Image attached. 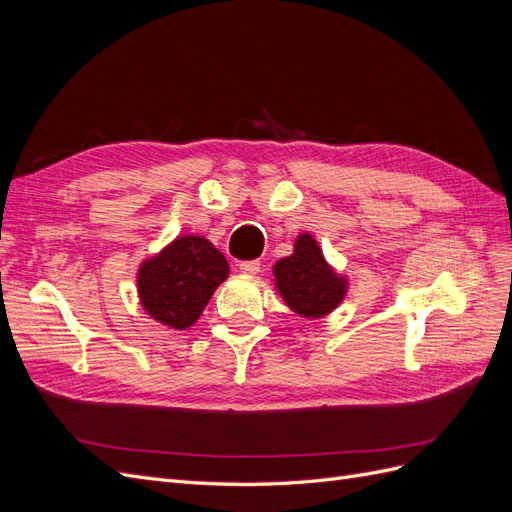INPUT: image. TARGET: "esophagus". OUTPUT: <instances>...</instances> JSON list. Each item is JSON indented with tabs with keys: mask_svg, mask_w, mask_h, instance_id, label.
I'll return each mask as SVG.
<instances>
[{
	"mask_svg": "<svg viewBox=\"0 0 512 512\" xmlns=\"http://www.w3.org/2000/svg\"><path fill=\"white\" fill-rule=\"evenodd\" d=\"M260 260H243L239 262V271L245 275H258L260 273Z\"/></svg>",
	"mask_w": 512,
	"mask_h": 512,
	"instance_id": "34e87169",
	"label": "esophagus"
}]
</instances>
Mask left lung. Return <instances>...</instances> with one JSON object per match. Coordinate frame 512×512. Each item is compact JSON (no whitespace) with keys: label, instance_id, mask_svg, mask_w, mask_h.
<instances>
[{"label":"left lung","instance_id":"1","mask_svg":"<svg viewBox=\"0 0 512 512\" xmlns=\"http://www.w3.org/2000/svg\"><path fill=\"white\" fill-rule=\"evenodd\" d=\"M275 286L294 312L305 318L327 316L344 299L346 282L322 256L316 239L299 235L294 254L275 262Z\"/></svg>","mask_w":512,"mask_h":512}]
</instances>
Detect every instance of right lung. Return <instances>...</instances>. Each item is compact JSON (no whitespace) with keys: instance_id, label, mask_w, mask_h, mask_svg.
I'll list each match as a JSON object with an SVG mask.
<instances>
[{"instance_id":"right-lung-1","label":"right lung","mask_w":512,"mask_h":512,"mask_svg":"<svg viewBox=\"0 0 512 512\" xmlns=\"http://www.w3.org/2000/svg\"><path fill=\"white\" fill-rule=\"evenodd\" d=\"M228 277V262L203 237H179L138 271V297L151 318L188 329Z\"/></svg>"}]
</instances>
